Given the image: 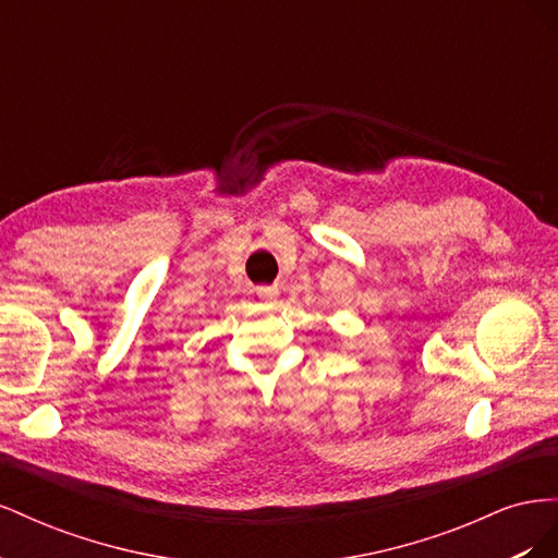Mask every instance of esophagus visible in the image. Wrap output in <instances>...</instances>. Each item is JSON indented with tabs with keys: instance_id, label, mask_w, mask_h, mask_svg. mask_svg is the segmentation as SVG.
<instances>
[{
	"instance_id": "34e87169",
	"label": "esophagus",
	"mask_w": 558,
	"mask_h": 558,
	"mask_svg": "<svg viewBox=\"0 0 558 558\" xmlns=\"http://www.w3.org/2000/svg\"><path fill=\"white\" fill-rule=\"evenodd\" d=\"M256 293H258V298H260L263 302H272V300L279 298V289H277V286H260V289H256Z\"/></svg>"
}]
</instances>
